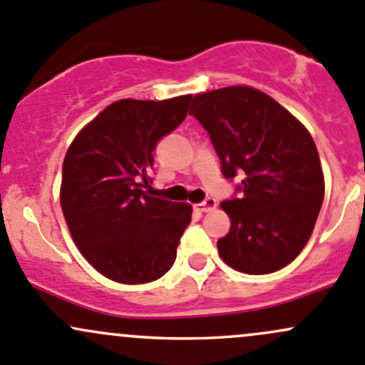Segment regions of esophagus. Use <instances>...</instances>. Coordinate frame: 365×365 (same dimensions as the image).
<instances>
[{"label": "esophagus", "instance_id": "1", "mask_svg": "<svg viewBox=\"0 0 365 365\" xmlns=\"http://www.w3.org/2000/svg\"><path fill=\"white\" fill-rule=\"evenodd\" d=\"M217 199L215 197H206L205 201L202 202H199V205H195V210H197V212H201V213H208V212H213L215 208H217Z\"/></svg>", "mask_w": 365, "mask_h": 365}]
</instances>
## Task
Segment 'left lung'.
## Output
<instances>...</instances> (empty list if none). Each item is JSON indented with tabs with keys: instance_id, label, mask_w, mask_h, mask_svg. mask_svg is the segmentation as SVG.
<instances>
[{
	"instance_id": "left-lung-1",
	"label": "left lung",
	"mask_w": 365,
	"mask_h": 365,
	"mask_svg": "<svg viewBox=\"0 0 365 365\" xmlns=\"http://www.w3.org/2000/svg\"><path fill=\"white\" fill-rule=\"evenodd\" d=\"M190 115L208 133L224 178H243L222 202L231 229L217 243L220 257L247 274L285 267L308 243L324 201L313 138L279 103L252 87L197 94Z\"/></svg>"
}]
</instances>
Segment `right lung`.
<instances>
[{"instance_id":"1","label":"right lung","mask_w":365,"mask_h":365,"mask_svg":"<svg viewBox=\"0 0 365 365\" xmlns=\"http://www.w3.org/2000/svg\"><path fill=\"white\" fill-rule=\"evenodd\" d=\"M190 96L120 99L78 133L63 164L61 208L80 253L106 278L140 285L171 269L190 224L185 202L152 197L153 150L189 112Z\"/></svg>"}]
</instances>
